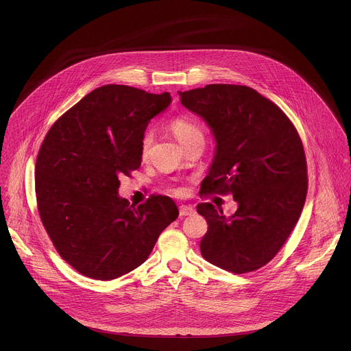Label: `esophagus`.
<instances>
[{
    "instance_id": "obj_1",
    "label": "esophagus",
    "mask_w": 351,
    "mask_h": 351,
    "mask_svg": "<svg viewBox=\"0 0 351 351\" xmlns=\"http://www.w3.org/2000/svg\"><path fill=\"white\" fill-rule=\"evenodd\" d=\"M194 214V208L191 206H180L179 207V215L180 217H187Z\"/></svg>"
}]
</instances>
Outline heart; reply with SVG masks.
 <instances>
[{
	"label": "heart",
	"instance_id": "heart-1",
	"mask_svg": "<svg viewBox=\"0 0 351 351\" xmlns=\"http://www.w3.org/2000/svg\"><path fill=\"white\" fill-rule=\"evenodd\" d=\"M169 129L178 138V141L186 147L194 140H204V132L195 121L191 118L179 115L175 117L169 122ZM154 143V133L152 130H145L141 136L140 140V157L141 160H147L149 156V152H152V147ZM173 194H182L180 189H173Z\"/></svg>",
	"mask_w": 351,
	"mask_h": 351
}]
</instances>
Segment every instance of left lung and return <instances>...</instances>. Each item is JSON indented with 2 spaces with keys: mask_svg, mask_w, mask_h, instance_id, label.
I'll return each instance as SVG.
<instances>
[{
  "mask_svg": "<svg viewBox=\"0 0 351 351\" xmlns=\"http://www.w3.org/2000/svg\"><path fill=\"white\" fill-rule=\"evenodd\" d=\"M179 97L217 140L203 195L232 194L239 204L229 218L211 203L197 206L208 223L199 241L202 256L233 274L263 268L286 243L306 203L302 138L276 104L248 86L207 84L179 91Z\"/></svg>",
  "mask_w": 351,
  "mask_h": 351,
  "instance_id": "left-lung-1",
  "label": "left lung"
}]
</instances>
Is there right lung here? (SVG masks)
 Listing matches in <instances>:
<instances>
[{
  "mask_svg": "<svg viewBox=\"0 0 351 351\" xmlns=\"http://www.w3.org/2000/svg\"><path fill=\"white\" fill-rule=\"evenodd\" d=\"M171 94L101 86L45 134L36 161L40 219L58 254L82 275L111 280L141 265L178 207L167 195L130 206L118 195L122 175L140 168V140Z\"/></svg>",
  "mask_w": 351,
  "mask_h": 351,
  "instance_id": "obj_1",
  "label": "right lung"
}]
</instances>
